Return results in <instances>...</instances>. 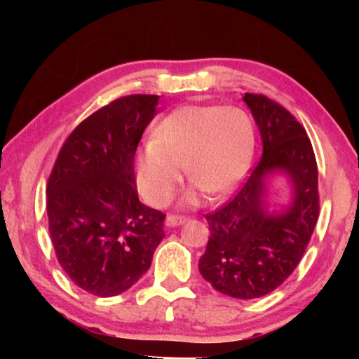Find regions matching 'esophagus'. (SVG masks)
<instances>
[{
	"label": "esophagus",
	"instance_id": "1",
	"mask_svg": "<svg viewBox=\"0 0 359 359\" xmlns=\"http://www.w3.org/2000/svg\"><path fill=\"white\" fill-rule=\"evenodd\" d=\"M184 222H186V217H181V215H168L165 220V224L168 225V227H178V225Z\"/></svg>",
	"mask_w": 359,
	"mask_h": 359
}]
</instances>
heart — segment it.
<instances>
[{
	"label": "heart",
	"mask_w": 359,
	"mask_h": 359,
	"mask_svg": "<svg viewBox=\"0 0 359 359\" xmlns=\"http://www.w3.org/2000/svg\"><path fill=\"white\" fill-rule=\"evenodd\" d=\"M255 127L235 106H184L155 127L154 139L137 156V184L147 203L165 205L181 181V170L193 186L184 204L201 193L229 194L242 183L252 165Z\"/></svg>",
	"instance_id": "b5f03b06"
}]
</instances>
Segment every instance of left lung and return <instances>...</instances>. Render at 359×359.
Instances as JSON below:
<instances>
[{
	"label": "left lung",
	"mask_w": 359,
	"mask_h": 359,
	"mask_svg": "<svg viewBox=\"0 0 359 359\" xmlns=\"http://www.w3.org/2000/svg\"><path fill=\"white\" fill-rule=\"evenodd\" d=\"M263 142V155L243 188L205 215L210 237L199 273L235 299L266 296L301 262L318 219V171L311 140L291 112L263 95L245 93ZM284 174L292 201L269 211L267 181Z\"/></svg>",
	"instance_id": "8db88e82"
}]
</instances>
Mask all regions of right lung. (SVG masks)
I'll return each instance as SVG.
<instances>
[{
    "label": "right lung",
    "instance_id": "add662e5",
    "mask_svg": "<svg viewBox=\"0 0 359 359\" xmlns=\"http://www.w3.org/2000/svg\"><path fill=\"white\" fill-rule=\"evenodd\" d=\"M158 96L132 95L68 135L47 184L48 232L58 263L83 291L112 297L150 268L165 214L137 196L134 156Z\"/></svg>",
    "mask_w": 359,
    "mask_h": 359
}]
</instances>
